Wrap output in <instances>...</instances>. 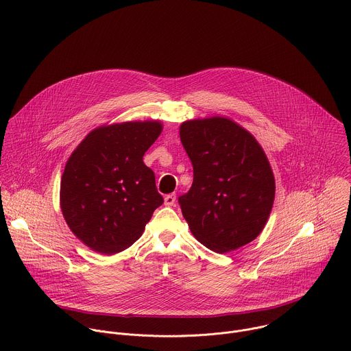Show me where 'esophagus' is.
<instances>
[{
  "label": "esophagus",
  "instance_id": "34e87169",
  "mask_svg": "<svg viewBox=\"0 0 351 351\" xmlns=\"http://www.w3.org/2000/svg\"><path fill=\"white\" fill-rule=\"evenodd\" d=\"M175 201H176V195H175V194H168V195H165V198H164V204H165L167 206H173V205H175Z\"/></svg>",
  "mask_w": 351,
  "mask_h": 351
}]
</instances>
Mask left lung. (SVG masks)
<instances>
[{"instance_id": "1", "label": "left lung", "mask_w": 351, "mask_h": 351, "mask_svg": "<svg viewBox=\"0 0 351 351\" xmlns=\"http://www.w3.org/2000/svg\"><path fill=\"white\" fill-rule=\"evenodd\" d=\"M180 139L194 179L178 201L193 235L216 253L254 241L275 199V178L263 147L224 117L184 121Z\"/></svg>"}]
</instances>
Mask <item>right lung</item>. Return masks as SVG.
<instances>
[{
	"mask_svg": "<svg viewBox=\"0 0 351 351\" xmlns=\"http://www.w3.org/2000/svg\"><path fill=\"white\" fill-rule=\"evenodd\" d=\"M158 121H128L91 131L66 161L60 204L71 231L90 249L130 247L164 202L142 161L161 134Z\"/></svg>",
	"mask_w": 351,
	"mask_h": 351,
	"instance_id": "obj_1",
	"label": "right lung"
}]
</instances>
